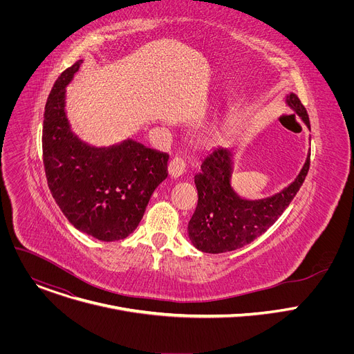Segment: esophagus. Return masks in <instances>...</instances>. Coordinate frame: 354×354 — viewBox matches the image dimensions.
Wrapping results in <instances>:
<instances>
[{
  "mask_svg": "<svg viewBox=\"0 0 354 354\" xmlns=\"http://www.w3.org/2000/svg\"><path fill=\"white\" fill-rule=\"evenodd\" d=\"M185 169H186V162L182 157H174L168 165V171L172 178H179L180 175H183Z\"/></svg>",
  "mask_w": 354,
  "mask_h": 354,
  "instance_id": "esophagus-1",
  "label": "esophagus"
}]
</instances>
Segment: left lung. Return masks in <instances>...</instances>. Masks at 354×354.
<instances>
[{
	"label": "left lung",
	"instance_id": "left-lung-1",
	"mask_svg": "<svg viewBox=\"0 0 354 354\" xmlns=\"http://www.w3.org/2000/svg\"><path fill=\"white\" fill-rule=\"evenodd\" d=\"M287 104L310 126V118L299 97L291 92ZM231 151L216 148L201 162V172L194 176L197 207L189 221V238L201 252L223 254L239 249L261 236L272 227L306 180L311 153L297 179L280 193L262 200H243L232 190Z\"/></svg>",
	"mask_w": 354,
	"mask_h": 354
}]
</instances>
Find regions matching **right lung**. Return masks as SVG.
<instances>
[{"label": "right lung", "mask_w": 354, "mask_h": 354, "mask_svg": "<svg viewBox=\"0 0 354 354\" xmlns=\"http://www.w3.org/2000/svg\"><path fill=\"white\" fill-rule=\"evenodd\" d=\"M82 60L56 80L44 106L41 148L47 185L67 220L80 231L118 241L141 221L151 194L168 176L167 153L127 140L93 148L70 130L64 88Z\"/></svg>", "instance_id": "add662e5"}]
</instances>
